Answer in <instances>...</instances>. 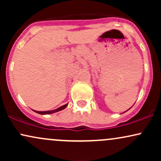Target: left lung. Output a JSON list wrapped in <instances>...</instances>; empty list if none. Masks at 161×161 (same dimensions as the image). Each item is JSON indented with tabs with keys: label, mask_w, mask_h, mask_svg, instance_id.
Returning a JSON list of instances; mask_svg holds the SVG:
<instances>
[{
	"label": "left lung",
	"mask_w": 161,
	"mask_h": 161,
	"mask_svg": "<svg viewBox=\"0 0 161 161\" xmlns=\"http://www.w3.org/2000/svg\"><path fill=\"white\" fill-rule=\"evenodd\" d=\"M130 108H129V109H130ZM126 111H127V110H126Z\"/></svg>",
	"instance_id": "left-lung-1"
}]
</instances>
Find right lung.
<instances>
[{"instance_id":"right-lung-1","label":"right lung","mask_w":161,"mask_h":161,"mask_svg":"<svg viewBox=\"0 0 161 161\" xmlns=\"http://www.w3.org/2000/svg\"><path fill=\"white\" fill-rule=\"evenodd\" d=\"M68 104H64L63 105V106L60 107V108L55 109V110H47V111H37V110H32L33 111H35L36 113H37V114H42V115H44V114H53V113H56V112H58L60 111V110H64V109H65L66 107H67Z\"/></svg>"}]
</instances>
